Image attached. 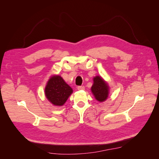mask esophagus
<instances>
[{"label": "esophagus", "instance_id": "34e87169", "mask_svg": "<svg viewBox=\"0 0 159 159\" xmlns=\"http://www.w3.org/2000/svg\"><path fill=\"white\" fill-rule=\"evenodd\" d=\"M78 90H84L85 88H84V86H78Z\"/></svg>", "mask_w": 159, "mask_h": 159}]
</instances>
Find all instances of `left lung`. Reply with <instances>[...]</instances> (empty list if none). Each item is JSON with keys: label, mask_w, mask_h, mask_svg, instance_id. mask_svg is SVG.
Segmentation results:
<instances>
[{"label": "left lung", "mask_w": 159, "mask_h": 159, "mask_svg": "<svg viewBox=\"0 0 159 159\" xmlns=\"http://www.w3.org/2000/svg\"><path fill=\"white\" fill-rule=\"evenodd\" d=\"M93 84L91 91L95 99L99 102H103L108 98L109 94V86L102 77L97 75L93 79Z\"/></svg>", "instance_id": "obj_1"}]
</instances>
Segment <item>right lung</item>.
<instances>
[{"mask_svg": "<svg viewBox=\"0 0 159 159\" xmlns=\"http://www.w3.org/2000/svg\"><path fill=\"white\" fill-rule=\"evenodd\" d=\"M73 93V89L59 75H53L44 89L46 99L54 106H62Z\"/></svg>", "mask_w": 159, "mask_h": 159, "instance_id": "obj_1", "label": "right lung"}]
</instances>
